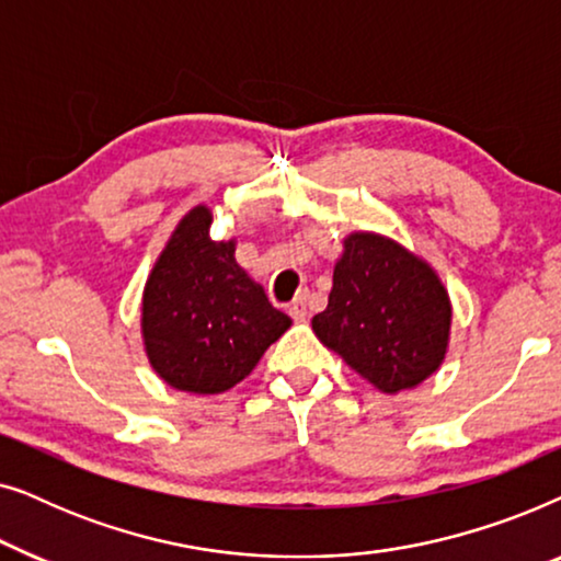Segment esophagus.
Listing matches in <instances>:
<instances>
[{"mask_svg": "<svg viewBox=\"0 0 561 561\" xmlns=\"http://www.w3.org/2000/svg\"><path fill=\"white\" fill-rule=\"evenodd\" d=\"M288 313L294 317V321H306L309 317V306H306V296H298L288 304Z\"/></svg>", "mask_w": 561, "mask_h": 561, "instance_id": "34e87169", "label": "esophagus"}]
</instances>
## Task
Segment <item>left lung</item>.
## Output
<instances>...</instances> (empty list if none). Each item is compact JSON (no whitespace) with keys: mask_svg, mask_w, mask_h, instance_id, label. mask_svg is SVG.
<instances>
[{"mask_svg":"<svg viewBox=\"0 0 561 561\" xmlns=\"http://www.w3.org/2000/svg\"><path fill=\"white\" fill-rule=\"evenodd\" d=\"M313 334L359 378L396 396L439 370L449 350L451 301L439 273L378 232H350L334 263Z\"/></svg>","mask_w":561,"mask_h":561,"instance_id":"8db88e82","label":"left lung"}]
</instances>
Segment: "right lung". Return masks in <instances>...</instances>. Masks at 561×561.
Here are the masks:
<instances>
[{
	"instance_id": "add662e5",
	"label": "right lung",
	"mask_w": 561,
	"mask_h": 561,
	"mask_svg": "<svg viewBox=\"0 0 561 561\" xmlns=\"http://www.w3.org/2000/svg\"><path fill=\"white\" fill-rule=\"evenodd\" d=\"M214 214L198 204L168 237L142 290V347L175 390L217 396L255 370L290 327L240 267L237 240H211Z\"/></svg>"
}]
</instances>
